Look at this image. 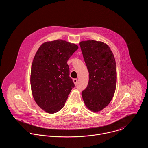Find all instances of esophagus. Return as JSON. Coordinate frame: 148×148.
Returning <instances> with one entry per match:
<instances>
[{"instance_id":"esophagus-1","label":"esophagus","mask_w":148,"mask_h":148,"mask_svg":"<svg viewBox=\"0 0 148 148\" xmlns=\"http://www.w3.org/2000/svg\"><path fill=\"white\" fill-rule=\"evenodd\" d=\"M73 83H74V84H75L76 85L77 84V79H73Z\"/></svg>"}]
</instances>
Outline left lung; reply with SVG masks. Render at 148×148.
Wrapping results in <instances>:
<instances>
[{"label": "left lung", "instance_id": "1", "mask_svg": "<svg viewBox=\"0 0 148 148\" xmlns=\"http://www.w3.org/2000/svg\"><path fill=\"white\" fill-rule=\"evenodd\" d=\"M80 45L89 72V82L82 92L86 106L99 112L112 100L116 88L117 70L114 55L104 42L82 41Z\"/></svg>", "mask_w": 148, "mask_h": 148}]
</instances>
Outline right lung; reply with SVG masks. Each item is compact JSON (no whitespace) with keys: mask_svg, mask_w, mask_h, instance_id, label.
<instances>
[{"mask_svg":"<svg viewBox=\"0 0 148 148\" xmlns=\"http://www.w3.org/2000/svg\"><path fill=\"white\" fill-rule=\"evenodd\" d=\"M78 48L59 39L43 43L35 55L31 71L32 93L36 104L48 113L63 108L75 86L67 61Z\"/></svg>","mask_w":148,"mask_h":148,"instance_id":"1","label":"right lung"}]
</instances>
